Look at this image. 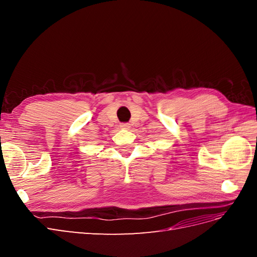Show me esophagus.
Wrapping results in <instances>:
<instances>
[{"mask_svg":"<svg viewBox=\"0 0 257 257\" xmlns=\"http://www.w3.org/2000/svg\"><path fill=\"white\" fill-rule=\"evenodd\" d=\"M120 127L121 128H130V124L128 123H121Z\"/></svg>","mask_w":257,"mask_h":257,"instance_id":"34e87169","label":"esophagus"}]
</instances>
